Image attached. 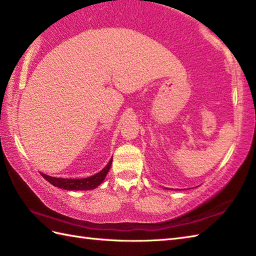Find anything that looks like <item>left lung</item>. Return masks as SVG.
<instances>
[{"instance_id":"8db88e82","label":"left lung","mask_w":256,"mask_h":256,"mask_svg":"<svg viewBox=\"0 0 256 256\" xmlns=\"http://www.w3.org/2000/svg\"><path fill=\"white\" fill-rule=\"evenodd\" d=\"M179 190H180V189H179Z\"/></svg>"}]
</instances>
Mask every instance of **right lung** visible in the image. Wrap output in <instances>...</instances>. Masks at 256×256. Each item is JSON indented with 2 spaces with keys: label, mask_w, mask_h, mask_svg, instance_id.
Segmentation results:
<instances>
[{
  "label": "right lung",
  "mask_w": 256,
  "mask_h": 256,
  "mask_svg": "<svg viewBox=\"0 0 256 256\" xmlns=\"http://www.w3.org/2000/svg\"><path fill=\"white\" fill-rule=\"evenodd\" d=\"M111 164L112 158L102 170L86 178H57L45 175V174L42 172L40 174L48 182H50L52 186L58 188H62L64 190H77V192H79V190H91L96 188L99 184H102L103 180H104L106 176L108 175V172L111 168Z\"/></svg>",
  "instance_id": "1"
}]
</instances>
